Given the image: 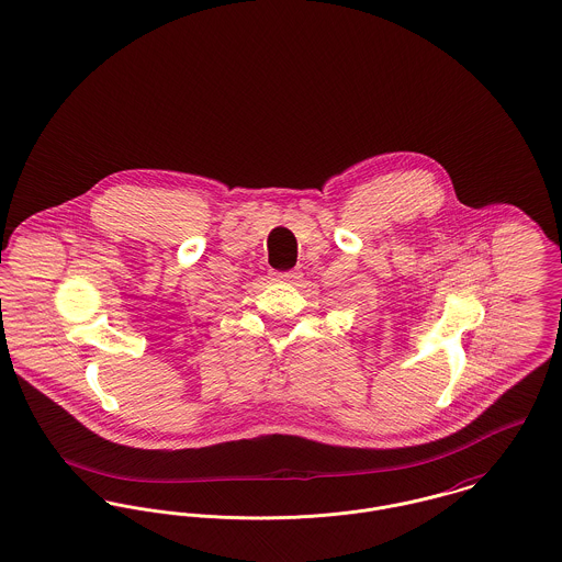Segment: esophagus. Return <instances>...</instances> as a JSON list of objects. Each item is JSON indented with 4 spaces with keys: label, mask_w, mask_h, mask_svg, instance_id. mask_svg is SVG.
I'll list each match as a JSON object with an SVG mask.
<instances>
[{
    "label": "esophagus",
    "mask_w": 562,
    "mask_h": 562,
    "mask_svg": "<svg viewBox=\"0 0 562 562\" xmlns=\"http://www.w3.org/2000/svg\"><path fill=\"white\" fill-rule=\"evenodd\" d=\"M278 282H289V284H295L302 280V271L300 269H291V271H280V273H273Z\"/></svg>",
    "instance_id": "esophagus-1"
}]
</instances>
